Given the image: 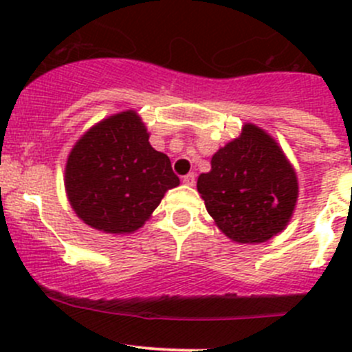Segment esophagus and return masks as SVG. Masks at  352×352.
Here are the masks:
<instances>
[{"mask_svg": "<svg viewBox=\"0 0 352 352\" xmlns=\"http://www.w3.org/2000/svg\"><path fill=\"white\" fill-rule=\"evenodd\" d=\"M182 182L186 184V186L194 187V184H196V175H194V173H187V175L182 179Z\"/></svg>", "mask_w": 352, "mask_h": 352, "instance_id": "34e87169", "label": "esophagus"}]
</instances>
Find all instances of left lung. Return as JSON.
I'll return each instance as SVG.
<instances>
[{"mask_svg": "<svg viewBox=\"0 0 352 352\" xmlns=\"http://www.w3.org/2000/svg\"><path fill=\"white\" fill-rule=\"evenodd\" d=\"M197 192L214 225L235 243H262L289 225L298 202V175L281 144L257 124L219 148Z\"/></svg>", "mask_w": 352, "mask_h": 352, "instance_id": "8db88e82", "label": "left lung"}]
</instances>
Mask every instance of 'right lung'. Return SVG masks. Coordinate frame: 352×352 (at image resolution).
Listing matches in <instances>:
<instances>
[{
    "instance_id": "obj_1",
    "label": "right lung",
    "mask_w": 352,
    "mask_h": 352,
    "mask_svg": "<svg viewBox=\"0 0 352 352\" xmlns=\"http://www.w3.org/2000/svg\"><path fill=\"white\" fill-rule=\"evenodd\" d=\"M180 184L170 158L150 144L138 110H122L85 131L65 166L71 208L90 228L129 235L146 225L168 189Z\"/></svg>"
}]
</instances>
